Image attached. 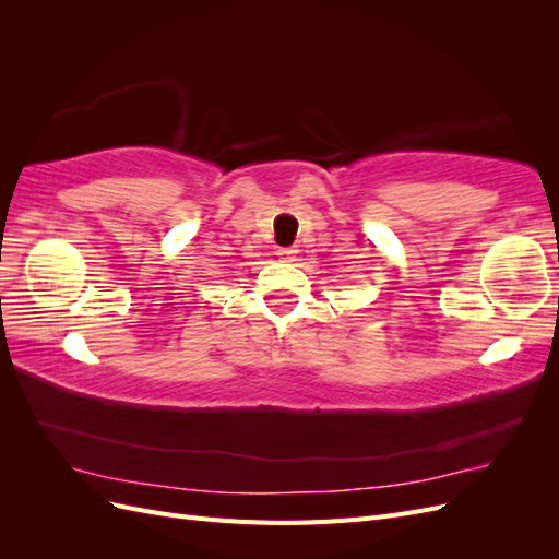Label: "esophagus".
<instances>
[{"label":"esophagus","instance_id":"obj_1","mask_svg":"<svg viewBox=\"0 0 559 559\" xmlns=\"http://www.w3.org/2000/svg\"><path fill=\"white\" fill-rule=\"evenodd\" d=\"M277 257H280L282 261H294V259H296V249H289V247L277 249Z\"/></svg>","mask_w":559,"mask_h":559}]
</instances>
